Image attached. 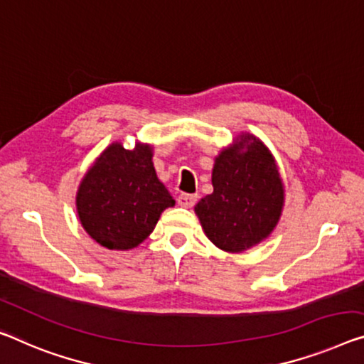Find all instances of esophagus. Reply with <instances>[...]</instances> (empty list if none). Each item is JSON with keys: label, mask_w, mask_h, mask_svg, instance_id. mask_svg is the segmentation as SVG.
Here are the masks:
<instances>
[{"label": "esophagus", "mask_w": 364, "mask_h": 364, "mask_svg": "<svg viewBox=\"0 0 364 364\" xmlns=\"http://www.w3.org/2000/svg\"><path fill=\"white\" fill-rule=\"evenodd\" d=\"M177 203L183 206V208H192V206L197 203V195H190V193H181L177 197Z\"/></svg>", "instance_id": "34e87169"}]
</instances>
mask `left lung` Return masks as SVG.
<instances>
[{
  "label": "left lung",
  "mask_w": 364,
  "mask_h": 364,
  "mask_svg": "<svg viewBox=\"0 0 364 364\" xmlns=\"http://www.w3.org/2000/svg\"><path fill=\"white\" fill-rule=\"evenodd\" d=\"M213 193L195 205L211 242L239 254L265 240L277 228L284 206V186L277 161L264 143L240 133L215 158Z\"/></svg>",
  "instance_id": "obj_1"
}]
</instances>
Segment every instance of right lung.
Masks as SVG:
<instances>
[{
  "label": "right lung",
  "mask_w": 364,
  "mask_h": 364,
  "mask_svg": "<svg viewBox=\"0 0 364 364\" xmlns=\"http://www.w3.org/2000/svg\"><path fill=\"white\" fill-rule=\"evenodd\" d=\"M176 200L159 181L153 146L136 141L125 149L109 144L81 178L76 211L85 231L110 250L135 249L154 231L161 213Z\"/></svg>",
  "instance_id": "obj_1"
}]
</instances>
